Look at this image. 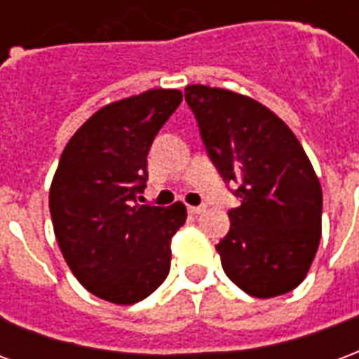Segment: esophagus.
I'll use <instances>...</instances> for the list:
<instances>
[{"mask_svg":"<svg viewBox=\"0 0 359 359\" xmlns=\"http://www.w3.org/2000/svg\"><path fill=\"white\" fill-rule=\"evenodd\" d=\"M188 211H190L192 215H198V213L205 211V205H188Z\"/></svg>","mask_w":359,"mask_h":359,"instance_id":"1","label":"esophagus"}]
</instances>
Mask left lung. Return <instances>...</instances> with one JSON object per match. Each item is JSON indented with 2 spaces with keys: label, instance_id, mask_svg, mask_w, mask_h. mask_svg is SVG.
<instances>
[{
  "label": "left lung",
  "instance_id": "1",
  "mask_svg": "<svg viewBox=\"0 0 359 359\" xmlns=\"http://www.w3.org/2000/svg\"><path fill=\"white\" fill-rule=\"evenodd\" d=\"M208 156L241 205L217 252L226 277L256 298L294 290L321 241L323 194L298 138L248 95L192 84L184 90Z\"/></svg>",
  "mask_w": 359,
  "mask_h": 359
}]
</instances>
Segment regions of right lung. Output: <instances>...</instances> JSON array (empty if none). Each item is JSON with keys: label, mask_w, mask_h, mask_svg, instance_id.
Here are the masks:
<instances>
[{"label": "right lung", "mask_w": 359, "mask_h": 359, "mask_svg": "<svg viewBox=\"0 0 359 359\" xmlns=\"http://www.w3.org/2000/svg\"><path fill=\"white\" fill-rule=\"evenodd\" d=\"M182 102L179 90H148L105 105L74 133L50 188L61 254L88 292L118 306L148 298L171 269V238L184 203L140 205L148 151Z\"/></svg>", "instance_id": "obj_1"}]
</instances>
